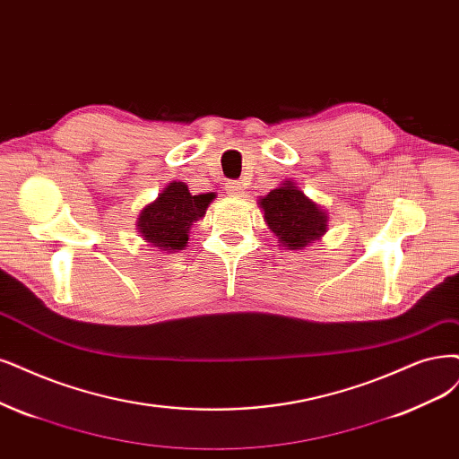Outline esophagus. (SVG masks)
<instances>
[{
    "instance_id": "esophagus-1",
    "label": "esophagus",
    "mask_w": 459,
    "mask_h": 459,
    "mask_svg": "<svg viewBox=\"0 0 459 459\" xmlns=\"http://www.w3.org/2000/svg\"><path fill=\"white\" fill-rule=\"evenodd\" d=\"M227 191H229L230 195L242 196V195H244V186H242V183H240V181H230V183L227 185Z\"/></svg>"
}]
</instances>
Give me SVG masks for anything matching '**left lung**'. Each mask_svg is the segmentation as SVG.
Masks as SVG:
<instances>
[{"mask_svg":"<svg viewBox=\"0 0 459 459\" xmlns=\"http://www.w3.org/2000/svg\"><path fill=\"white\" fill-rule=\"evenodd\" d=\"M259 206L264 212L270 230L287 249L307 247L327 229V215L319 210L317 204L304 196L293 181L270 191L261 198Z\"/></svg>","mask_w":459,"mask_h":459,"instance_id":"1","label":"left lung"}]
</instances>
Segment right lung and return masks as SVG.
Segmentation results:
<instances>
[{"mask_svg":"<svg viewBox=\"0 0 459 459\" xmlns=\"http://www.w3.org/2000/svg\"><path fill=\"white\" fill-rule=\"evenodd\" d=\"M212 193L191 195L181 181L169 183L159 198L142 212L138 227L143 238L159 249H183L189 240V229L204 217Z\"/></svg>","mask_w":459,"mask_h":459,"instance_id":"add662e5","label":"right lung"}]
</instances>
